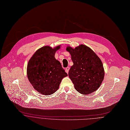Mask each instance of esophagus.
Wrapping results in <instances>:
<instances>
[{
	"instance_id": "obj_1",
	"label": "esophagus",
	"mask_w": 130,
	"mask_h": 130,
	"mask_svg": "<svg viewBox=\"0 0 130 130\" xmlns=\"http://www.w3.org/2000/svg\"><path fill=\"white\" fill-rule=\"evenodd\" d=\"M69 69H70V68H69V67H67V68H66V69H65V71H66V72L67 73H68Z\"/></svg>"
}]
</instances>
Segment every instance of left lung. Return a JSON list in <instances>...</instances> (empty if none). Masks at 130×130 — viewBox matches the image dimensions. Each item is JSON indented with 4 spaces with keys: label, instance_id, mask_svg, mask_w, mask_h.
<instances>
[{
    "label": "left lung",
    "instance_id": "left-lung-1",
    "mask_svg": "<svg viewBox=\"0 0 130 130\" xmlns=\"http://www.w3.org/2000/svg\"><path fill=\"white\" fill-rule=\"evenodd\" d=\"M71 55L73 65L68 75L75 89L87 95L96 91L104 77V70L100 59L89 47L84 45L73 49L66 48Z\"/></svg>",
    "mask_w": 130,
    "mask_h": 130
}]
</instances>
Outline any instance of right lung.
Returning <instances> with one entry per match:
<instances>
[{"label":"right lung","instance_id":"right-lung-1","mask_svg":"<svg viewBox=\"0 0 130 130\" xmlns=\"http://www.w3.org/2000/svg\"><path fill=\"white\" fill-rule=\"evenodd\" d=\"M60 48V46L54 49L44 46L33 54L27 65L29 82L36 90L45 95L55 93L62 79L68 76L60 62L54 57Z\"/></svg>","mask_w":130,"mask_h":130}]
</instances>
